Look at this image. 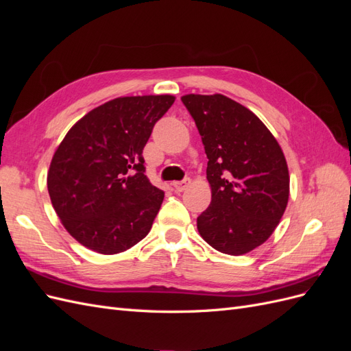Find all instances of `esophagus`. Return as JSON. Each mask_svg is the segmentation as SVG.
<instances>
[{"label": "esophagus", "instance_id": "esophagus-1", "mask_svg": "<svg viewBox=\"0 0 351 351\" xmlns=\"http://www.w3.org/2000/svg\"><path fill=\"white\" fill-rule=\"evenodd\" d=\"M173 186H174L176 192H184V190L190 186V180H189V178H184V180H182V182L173 183Z\"/></svg>", "mask_w": 351, "mask_h": 351}]
</instances>
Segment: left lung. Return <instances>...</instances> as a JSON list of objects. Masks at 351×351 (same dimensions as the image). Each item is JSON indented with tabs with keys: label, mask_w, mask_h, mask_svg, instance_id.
<instances>
[{
	"label": "left lung",
	"mask_w": 351,
	"mask_h": 351,
	"mask_svg": "<svg viewBox=\"0 0 351 351\" xmlns=\"http://www.w3.org/2000/svg\"><path fill=\"white\" fill-rule=\"evenodd\" d=\"M208 156L212 200L197 217L209 246L240 256L267 241L289 204L281 146L256 115L224 95H184Z\"/></svg>",
	"instance_id": "obj_1"
}]
</instances>
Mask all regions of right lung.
Wrapping results in <instances>:
<instances>
[{
    "label": "right lung",
    "instance_id": "add662e5",
    "mask_svg": "<svg viewBox=\"0 0 351 351\" xmlns=\"http://www.w3.org/2000/svg\"><path fill=\"white\" fill-rule=\"evenodd\" d=\"M173 95L123 97L74 124L52 156L48 193L62 226L84 247L115 254L147 236L164 192L145 176L143 147Z\"/></svg>",
    "mask_w": 351,
    "mask_h": 351
}]
</instances>
